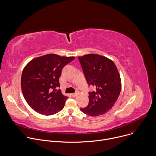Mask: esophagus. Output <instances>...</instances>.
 I'll return each instance as SVG.
<instances>
[{
    "label": "esophagus",
    "instance_id": "34e87169",
    "mask_svg": "<svg viewBox=\"0 0 156 156\" xmlns=\"http://www.w3.org/2000/svg\"><path fill=\"white\" fill-rule=\"evenodd\" d=\"M78 94H79L78 92H76V93H72V96L73 97H76Z\"/></svg>",
    "mask_w": 156,
    "mask_h": 156
}]
</instances>
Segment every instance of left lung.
Here are the masks:
<instances>
[{
	"instance_id": "8db88e82",
	"label": "left lung",
	"mask_w": 156,
	"mask_h": 156,
	"mask_svg": "<svg viewBox=\"0 0 156 156\" xmlns=\"http://www.w3.org/2000/svg\"><path fill=\"white\" fill-rule=\"evenodd\" d=\"M89 86L95 90L89 93V104L81 112L92 117L102 115L112 108L121 91V79L112 60L98 54L78 57Z\"/></svg>"
}]
</instances>
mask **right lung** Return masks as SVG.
I'll return each mask as SVG.
<instances>
[{
    "label": "right lung",
    "instance_id": "obj_1",
    "mask_svg": "<svg viewBox=\"0 0 156 156\" xmlns=\"http://www.w3.org/2000/svg\"><path fill=\"white\" fill-rule=\"evenodd\" d=\"M74 57L47 54L31 60L21 75V87L23 96L36 112L51 115L62 110L67 96L62 94L59 78L63 66Z\"/></svg>",
    "mask_w": 156,
    "mask_h": 156
}]
</instances>
